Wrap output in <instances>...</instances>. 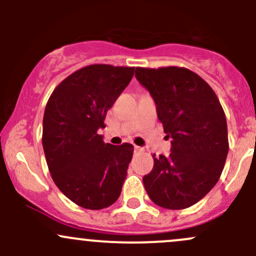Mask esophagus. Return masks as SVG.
<instances>
[{
  "instance_id": "obj_1",
  "label": "esophagus",
  "mask_w": 256,
  "mask_h": 256,
  "mask_svg": "<svg viewBox=\"0 0 256 256\" xmlns=\"http://www.w3.org/2000/svg\"><path fill=\"white\" fill-rule=\"evenodd\" d=\"M134 150H135V151H138V152L142 151V148H141L140 146H136V144H135V146H134Z\"/></svg>"
}]
</instances>
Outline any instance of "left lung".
<instances>
[{"label":"left lung","instance_id":"obj_1","mask_svg":"<svg viewBox=\"0 0 256 256\" xmlns=\"http://www.w3.org/2000/svg\"><path fill=\"white\" fill-rule=\"evenodd\" d=\"M135 76L172 138L170 156H152L144 190L162 208L190 207L216 186L224 168L229 144L223 108L207 82L186 68H136Z\"/></svg>","mask_w":256,"mask_h":256}]
</instances>
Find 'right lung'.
<instances>
[{
  "mask_svg": "<svg viewBox=\"0 0 256 256\" xmlns=\"http://www.w3.org/2000/svg\"><path fill=\"white\" fill-rule=\"evenodd\" d=\"M135 68L94 64L54 89L43 116V150L56 187L82 208L102 209L121 193L134 146L105 144L99 128Z\"/></svg>",
  "mask_w": 256,
  "mask_h": 256,
  "instance_id": "1",
  "label": "right lung"
}]
</instances>
